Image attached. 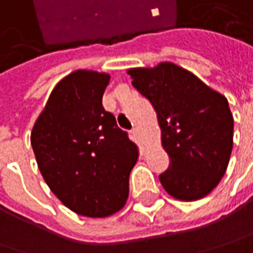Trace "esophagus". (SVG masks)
<instances>
[{"label":"esophagus","instance_id":"1","mask_svg":"<svg viewBox=\"0 0 253 253\" xmlns=\"http://www.w3.org/2000/svg\"><path fill=\"white\" fill-rule=\"evenodd\" d=\"M131 136H133V139H134V140H140V137H141L140 128H139V127H134V128L131 130Z\"/></svg>","mask_w":253,"mask_h":253}]
</instances>
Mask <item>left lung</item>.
<instances>
[{
  "mask_svg": "<svg viewBox=\"0 0 253 253\" xmlns=\"http://www.w3.org/2000/svg\"><path fill=\"white\" fill-rule=\"evenodd\" d=\"M127 74L157 114L162 147L171 168L160 183L171 198L208 196L226 173L233 147V116L226 97L170 61L128 68Z\"/></svg>",
  "mask_w": 253,
  "mask_h": 253,
  "instance_id": "left-lung-1",
  "label": "left lung"
}]
</instances>
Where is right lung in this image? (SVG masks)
Returning <instances> with one entry per match:
<instances>
[{
	"label": "right lung",
	"mask_w": 253,
	"mask_h": 253,
	"mask_svg": "<svg viewBox=\"0 0 253 253\" xmlns=\"http://www.w3.org/2000/svg\"><path fill=\"white\" fill-rule=\"evenodd\" d=\"M110 74L76 70L55 84L31 146L50 190L77 215L106 217L125 208L137 144L117 127L101 98Z\"/></svg>",
	"instance_id": "right-lung-1"
}]
</instances>
